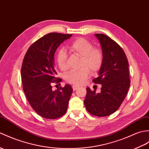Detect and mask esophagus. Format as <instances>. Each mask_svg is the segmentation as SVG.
I'll list each match as a JSON object with an SVG mask.
<instances>
[{
	"label": "esophagus",
	"mask_w": 149,
	"mask_h": 149,
	"mask_svg": "<svg viewBox=\"0 0 149 149\" xmlns=\"http://www.w3.org/2000/svg\"><path fill=\"white\" fill-rule=\"evenodd\" d=\"M79 88V86H75V85L72 86V89H73L74 91L77 90V89Z\"/></svg>",
	"instance_id": "34e87169"
}]
</instances>
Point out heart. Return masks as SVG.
I'll return each mask as SVG.
<instances>
[{
    "label": "heart",
    "mask_w": 149,
    "mask_h": 149,
    "mask_svg": "<svg viewBox=\"0 0 149 149\" xmlns=\"http://www.w3.org/2000/svg\"><path fill=\"white\" fill-rule=\"evenodd\" d=\"M69 49L81 57L80 67L76 71L69 72L65 75V81L70 84L82 85L88 80L91 74L96 73L101 69L103 63V53L99 47H93L92 43L82 37H79L72 41ZM67 54L63 49H59L56 54V62L61 70L67 69Z\"/></svg>",
    "instance_id": "b5f03b06"
}]
</instances>
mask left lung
I'll return each mask as SVG.
<instances>
[{"label": "left lung", "instance_id": "1", "mask_svg": "<svg viewBox=\"0 0 149 149\" xmlns=\"http://www.w3.org/2000/svg\"><path fill=\"white\" fill-rule=\"evenodd\" d=\"M95 36L104 58L99 76L93 82L102 84L101 92L86 88L84 105L91 115L105 117L115 112L126 97L130 86L129 65L125 53L116 42L102 33H95Z\"/></svg>", "mask_w": 149, "mask_h": 149}]
</instances>
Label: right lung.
<instances>
[{"instance_id":"1","label":"right lung","mask_w":149,"mask_h":149,"mask_svg":"<svg viewBox=\"0 0 149 149\" xmlns=\"http://www.w3.org/2000/svg\"><path fill=\"white\" fill-rule=\"evenodd\" d=\"M72 34L50 33L40 38L28 49L24 56L21 75L23 89L35 112L46 119H55L66 113L72 93L70 84L52 89L59 84L56 77L54 54L58 47Z\"/></svg>"}]
</instances>
